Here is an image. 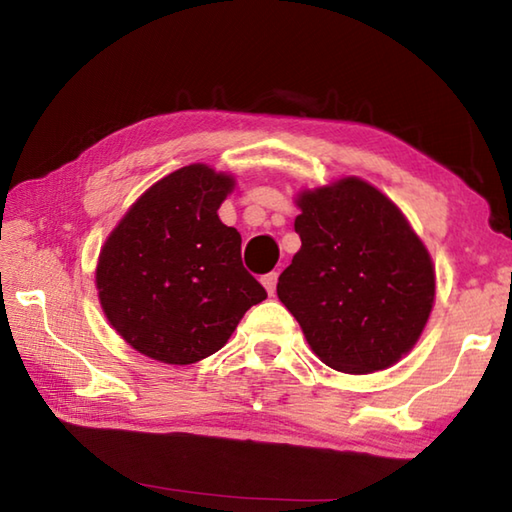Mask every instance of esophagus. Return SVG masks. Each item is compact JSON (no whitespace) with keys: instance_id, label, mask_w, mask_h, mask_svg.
I'll use <instances>...</instances> for the list:
<instances>
[{"instance_id":"1","label":"esophagus","mask_w":512,"mask_h":512,"mask_svg":"<svg viewBox=\"0 0 512 512\" xmlns=\"http://www.w3.org/2000/svg\"><path fill=\"white\" fill-rule=\"evenodd\" d=\"M262 284H264V289L268 291V296H273L275 287H277V273H275V271H273V273H266V275L262 277Z\"/></svg>"}]
</instances>
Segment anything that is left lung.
Here are the masks:
<instances>
[{
  "mask_svg": "<svg viewBox=\"0 0 512 512\" xmlns=\"http://www.w3.org/2000/svg\"><path fill=\"white\" fill-rule=\"evenodd\" d=\"M302 246L277 296L329 368L366 375L402 359L433 305V264L402 212L359 178L305 192Z\"/></svg>",
  "mask_w": 512,
  "mask_h": 512,
  "instance_id": "8db88e82",
  "label": "left lung"
}]
</instances>
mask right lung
Here are the masks:
<instances>
[{
  "label": "right lung",
  "mask_w": 512,
  "mask_h": 512,
  "mask_svg": "<svg viewBox=\"0 0 512 512\" xmlns=\"http://www.w3.org/2000/svg\"><path fill=\"white\" fill-rule=\"evenodd\" d=\"M232 185L205 164L173 171L137 198L101 248V307L146 357L173 366L210 357L266 298L241 262V235L216 214Z\"/></svg>",
  "instance_id": "right-lung-1"
}]
</instances>
